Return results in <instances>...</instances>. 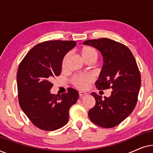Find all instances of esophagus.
I'll return each instance as SVG.
<instances>
[{"mask_svg":"<svg viewBox=\"0 0 153 153\" xmlns=\"http://www.w3.org/2000/svg\"><path fill=\"white\" fill-rule=\"evenodd\" d=\"M79 96H80V97H83V95H86V93H83V92H79Z\"/></svg>","mask_w":153,"mask_h":153,"instance_id":"esophagus-1","label":"esophagus"}]
</instances>
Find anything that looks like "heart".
Masks as SVG:
<instances>
[{
  "label": "heart",
  "mask_w": 153,
  "mask_h": 153,
  "mask_svg": "<svg viewBox=\"0 0 153 153\" xmlns=\"http://www.w3.org/2000/svg\"><path fill=\"white\" fill-rule=\"evenodd\" d=\"M81 57L86 62H94L98 58V52L95 48L91 46H84L80 49ZM70 58V53H67L63 56L61 62V67L65 69L67 66L68 59ZM93 77L90 74H76L70 79V82L76 88L85 91L89 86V84L93 81Z\"/></svg>",
  "instance_id": "b5f03b06"
}]
</instances>
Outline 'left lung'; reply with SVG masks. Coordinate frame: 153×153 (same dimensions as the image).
Listing matches in <instances>:
<instances>
[{
  "label": "left lung",
  "instance_id": "8db88e82",
  "mask_svg": "<svg viewBox=\"0 0 153 153\" xmlns=\"http://www.w3.org/2000/svg\"><path fill=\"white\" fill-rule=\"evenodd\" d=\"M96 48L104 58V65L95 85L98 90L112 89L110 97L102 99L95 93V105L88 111L91 120L104 128L116 127L133 111L141 86V74L130 49L108 38L83 42Z\"/></svg>",
  "mask_w": 153,
  "mask_h": 153
}]
</instances>
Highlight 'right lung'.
<instances>
[{
	"instance_id": "1",
	"label": "right lung",
	"mask_w": 153,
	"mask_h": 153,
	"mask_svg": "<svg viewBox=\"0 0 153 153\" xmlns=\"http://www.w3.org/2000/svg\"><path fill=\"white\" fill-rule=\"evenodd\" d=\"M76 45L74 41L49 40L37 44L20 62L17 71L19 103L30 122L45 131L63 127L79 93L69 88L60 95L50 93L51 81L61 73L63 56Z\"/></svg>"
}]
</instances>
